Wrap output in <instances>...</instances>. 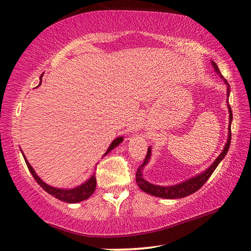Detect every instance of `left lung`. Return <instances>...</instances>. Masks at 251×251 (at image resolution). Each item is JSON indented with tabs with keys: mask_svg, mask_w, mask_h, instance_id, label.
I'll list each match as a JSON object with an SVG mask.
<instances>
[{
	"mask_svg": "<svg viewBox=\"0 0 251 251\" xmlns=\"http://www.w3.org/2000/svg\"><path fill=\"white\" fill-rule=\"evenodd\" d=\"M211 64H212V66H214L216 73L219 74L220 77L224 79L225 84L227 85V97H229V92H230V90H229L228 82L226 80V78H224V76L222 75V73H220L217 64H216L215 62H211ZM227 106H228V112H229L228 141L226 143V145H225V148H224V151H222V154H220L217 157V159H216L214 163L211 164V166L209 168H207L205 172L199 174V175H197V176H195L193 178H189V179L185 180L184 182H180V184H177V185H174V186H157V185H154V184H151V182H148L147 180L144 179L143 174H142L144 166H145V165L148 163V160H150V158H151V147H148L147 155L145 157V159H144V163L138 167L137 173H136V182H137L139 188L144 190L145 193L151 195V196H156V197H160V198H167V199L184 198L186 196H189V195L194 194L195 192H197L199 188H201V186L205 184V182L208 180V178L211 176V174L215 172V169L217 168L220 161H222L225 158V156H226L227 151L229 150V146H230V139H231L230 125H231V121H232V112H231L230 105L227 104Z\"/></svg>",
	"mask_w": 251,
	"mask_h": 251,
	"instance_id": "8db88e82",
	"label": "left lung"
}]
</instances>
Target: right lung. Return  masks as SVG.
Wrapping results in <instances>:
<instances>
[{
  "instance_id": "add662e5",
  "label": "right lung",
  "mask_w": 251,
  "mask_h": 251,
  "mask_svg": "<svg viewBox=\"0 0 251 251\" xmlns=\"http://www.w3.org/2000/svg\"><path fill=\"white\" fill-rule=\"evenodd\" d=\"M40 84L39 86L42 83V76L40 78ZM123 142V137H117L116 139H114L110 144L107 151L105 152L106 154H108L110 151H113L114 148L116 146L120 145V144ZM23 154V151H22ZM23 157L25 159V163L27 165V168L28 171L31 172V174L33 175V177L35 178V180L37 181V184H39L42 188H43L46 193H49L50 195H52L53 197L59 199V201H65V202H70V203H76V202H79V201H83L85 199H87L88 197H91L93 194L95 192V188H96V178L95 175H93L90 179L86 180L85 182H83L82 185H79L77 187H75V188H72V189H62V188H55V187L50 186L48 184H45V182L41 179V178L36 175L35 171H34L33 167L29 165V163L27 161V159L25 158V156L23 154Z\"/></svg>"
}]
</instances>
